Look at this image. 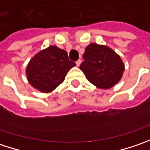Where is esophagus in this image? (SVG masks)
<instances>
[{
  "label": "esophagus",
  "instance_id": "obj_1",
  "mask_svg": "<svg viewBox=\"0 0 150 150\" xmlns=\"http://www.w3.org/2000/svg\"><path fill=\"white\" fill-rule=\"evenodd\" d=\"M75 63H76V65H77V66H80L81 64V59H78Z\"/></svg>",
  "mask_w": 150,
  "mask_h": 150
}]
</instances>
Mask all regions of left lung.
Returning <instances> with one entry per match:
<instances>
[{"label": "left lung", "instance_id": "1", "mask_svg": "<svg viewBox=\"0 0 150 150\" xmlns=\"http://www.w3.org/2000/svg\"><path fill=\"white\" fill-rule=\"evenodd\" d=\"M80 69L87 80L101 89H109L119 81L124 65L120 56L104 45L91 43L83 54Z\"/></svg>", "mask_w": 150, "mask_h": 150}]
</instances>
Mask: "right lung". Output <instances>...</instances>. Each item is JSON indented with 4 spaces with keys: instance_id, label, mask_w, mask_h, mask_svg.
<instances>
[{
    "instance_id": "1",
    "label": "right lung",
    "mask_w": 150,
    "mask_h": 150,
    "mask_svg": "<svg viewBox=\"0 0 150 150\" xmlns=\"http://www.w3.org/2000/svg\"><path fill=\"white\" fill-rule=\"evenodd\" d=\"M75 65V62L69 59L65 50L49 46L30 60L26 73L33 87L48 93L64 81L69 70Z\"/></svg>"
}]
</instances>
